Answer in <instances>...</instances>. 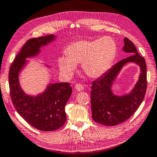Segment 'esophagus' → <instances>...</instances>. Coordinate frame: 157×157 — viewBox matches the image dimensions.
I'll return each mask as SVG.
<instances>
[{"label": "esophagus", "mask_w": 157, "mask_h": 157, "mask_svg": "<svg viewBox=\"0 0 157 157\" xmlns=\"http://www.w3.org/2000/svg\"><path fill=\"white\" fill-rule=\"evenodd\" d=\"M75 88L78 91H82V90H84V86H82V85H81V84H77L75 86Z\"/></svg>", "instance_id": "34e87169"}]
</instances>
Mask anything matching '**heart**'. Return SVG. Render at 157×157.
I'll return each instance as SVG.
<instances>
[{
    "label": "heart",
    "mask_w": 157,
    "mask_h": 157,
    "mask_svg": "<svg viewBox=\"0 0 157 157\" xmlns=\"http://www.w3.org/2000/svg\"><path fill=\"white\" fill-rule=\"evenodd\" d=\"M117 53L115 41L109 37L95 40H82L68 46L67 57L58 59V66L65 75H71L81 63L82 70L91 78H98L110 69Z\"/></svg>",
    "instance_id": "1"
}]
</instances>
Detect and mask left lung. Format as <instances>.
I'll list each match as a JSON object with an SVG mask.
<instances>
[{
    "instance_id": "left-lung-1",
    "label": "left lung",
    "mask_w": 157,
    "mask_h": 157,
    "mask_svg": "<svg viewBox=\"0 0 157 157\" xmlns=\"http://www.w3.org/2000/svg\"><path fill=\"white\" fill-rule=\"evenodd\" d=\"M123 50L129 57L119 61L94 81L91 86V110L95 122L104 126H116L132 116L143 101L147 88V68L145 59L127 38L124 39ZM132 62L140 68L139 79L130 93L118 96L113 93V82L122 67Z\"/></svg>"
}]
</instances>
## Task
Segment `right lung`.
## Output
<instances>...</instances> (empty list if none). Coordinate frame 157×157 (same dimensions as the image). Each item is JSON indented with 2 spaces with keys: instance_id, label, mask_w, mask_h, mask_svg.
<instances>
[{
  "instance_id": "add662e5",
  "label": "right lung",
  "mask_w": 157,
  "mask_h": 157,
  "mask_svg": "<svg viewBox=\"0 0 157 157\" xmlns=\"http://www.w3.org/2000/svg\"><path fill=\"white\" fill-rule=\"evenodd\" d=\"M56 38L51 34L29 40L11 64L9 73L10 95L17 113L31 126L42 131L56 130L64 126L67 121L65 106L72 88L68 82L49 83L43 92L28 95L21 88L19 75L29 63L27 59L38 56L42 47Z\"/></svg>"
}]
</instances>
